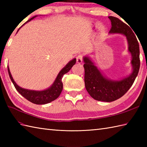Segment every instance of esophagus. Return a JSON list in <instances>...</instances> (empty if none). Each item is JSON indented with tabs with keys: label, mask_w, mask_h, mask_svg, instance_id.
<instances>
[{
	"label": "esophagus",
	"mask_w": 147,
	"mask_h": 147,
	"mask_svg": "<svg viewBox=\"0 0 147 147\" xmlns=\"http://www.w3.org/2000/svg\"><path fill=\"white\" fill-rule=\"evenodd\" d=\"M83 61V55H78L76 57V62L78 64H81Z\"/></svg>",
	"instance_id": "1"
}]
</instances>
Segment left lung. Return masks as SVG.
Masks as SVG:
<instances>
[{
	"mask_svg": "<svg viewBox=\"0 0 147 147\" xmlns=\"http://www.w3.org/2000/svg\"><path fill=\"white\" fill-rule=\"evenodd\" d=\"M109 18L112 25L109 33H121L126 37L128 51L132 56L133 72L123 80H109L102 75L88 57L83 58L85 84L87 92L95 100L107 102L116 100L128 91L138 75L140 66L139 43L133 31L119 19L113 16H109Z\"/></svg>",
	"mask_w": 147,
	"mask_h": 147,
	"instance_id": "obj_1",
	"label": "left lung"
}]
</instances>
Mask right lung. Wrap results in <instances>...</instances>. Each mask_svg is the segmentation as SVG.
I'll list each match as a JSON object with an SVG mask.
<instances>
[{"label": "right lung", "mask_w": 147, "mask_h": 147, "mask_svg": "<svg viewBox=\"0 0 147 147\" xmlns=\"http://www.w3.org/2000/svg\"><path fill=\"white\" fill-rule=\"evenodd\" d=\"M35 17H36V16L31 18L30 20L27 21L25 23L30 21L31 20H32L33 19H34V18ZM18 31L19 30H18ZM76 59H73V60L69 62L66 64V65H65L64 67L62 68L61 71L59 72L57 78H56L55 80L54 81V82L52 84V86L51 87H49V88L45 90H42V91H35V90H26L19 86L16 83L13 78H12L9 66H7V69L9 77H10L12 82L13 83L15 88L16 89L17 91L20 93L22 96H24V98L27 99L28 100H29L30 102L35 104L42 105L48 104V103L51 102L52 101H54V100L59 97V96L60 95L62 92V88H63V84H62V77H63V76L65 73H67V72H69V71L71 69V67L76 64Z\"/></svg>", "instance_id": "obj_1"}]
</instances>
